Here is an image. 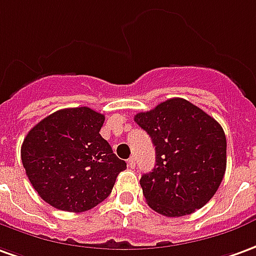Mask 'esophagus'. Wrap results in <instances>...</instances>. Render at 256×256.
Returning a JSON list of instances; mask_svg holds the SVG:
<instances>
[{"instance_id":"1","label":"esophagus","mask_w":256,"mask_h":256,"mask_svg":"<svg viewBox=\"0 0 256 256\" xmlns=\"http://www.w3.org/2000/svg\"><path fill=\"white\" fill-rule=\"evenodd\" d=\"M126 163H128V167L134 168V167H135V164H136V163H135V158H134V156H132V158H130L128 160H126Z\"/></svg>"}]
</instances>
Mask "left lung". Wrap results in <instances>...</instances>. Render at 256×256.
Listing matches in <instances>:
<instances>
[{
  "label": "left lung",
  "mask_w": 256,
  "mask_h": 256,
  "mask_svg": "<svg viewBox=\"0 0 256 256\" xmlns=\"http://www.w3.org/2000/svg\"><path fill=\"white\" fill-rule=\"evenodd\" d=\"M135 122L156 149L154 168L140 178L148 205L167 218H180L206 205L226 172V135L222 125L180 98L138 112Z\"/></svg>",
  "instance_id": "obj_1"
}]
</instances>
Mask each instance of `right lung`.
<instances>
[{
	"mask_svg": "<svg viewBox=\"0 0 256 256\" xmlns=\"http://www.w3.org/2000/svg\"><path fill=\"white\" fill-rule=\"evenodd\" d=\"M104 116L89 107L64 108L42 120L20 149L26 176L38 196L65 212H84L111 194L126 168L100 130Z\"/></svg>",
	"mask_w": 256,
	"mask_h": 256,
	"instance_id": "obj_1",
	"label": "right lung"
}]
</instances>
